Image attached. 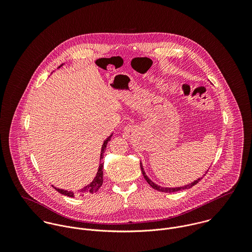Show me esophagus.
Wrapping results in <instances>:
<instances>
[{
    "label": "esophagus",
    "instance_id": "esophagus-1",
    "mask_svg": "<svg viewBox=\"0 0 252 252\" xmlns=\"http://www.w3.org/2000/svg\"><path fill=\"white\" fill-rule=\"evenodd\" d=\"M133 134H134V128L132 126L129 125V126H126L124 128V136L126 138H130Z\"/></svg>",
    "mask_w": 252,
    "mask_h": 252
}]
</instances>
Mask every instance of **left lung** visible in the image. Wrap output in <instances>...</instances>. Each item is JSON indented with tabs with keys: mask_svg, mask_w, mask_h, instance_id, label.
Returning a JSON list of instances; mask_svg holds the SVG:
<instances>
[{
	"mask_svg": "<svg viewBox=\"0 0 252 252\" xmlns=\"http://www.w3.org/2000/svg\"><path fill=\"white\" fill-rule=\"evenodd\" d=\"M141 170H142V173H143V176H144V179L145 180L147 181V183L153 188V189H155V190H158V191H160V192H177V191H180V190H184V189H189V188H191L192 186H194L195 184H197L200 180H202V178H200V179H198V180H194L193 182H191V183H189V184H187V185H184V186H180V187H174V188H172V187H161L160 185H157L156 183H154L152 180H150L147 176H146V174H145V172H144V167H143V164H142V162H141ZM205 176V175H204Z\"/></svg>",
	"mask_w": 252,
	"mask_h": 252,
	"instance_id": "left-lung-1",
	"label": "left lung"
}]
</instances>
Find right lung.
Here are the masks:
<instances>
[{"label": "right lung", "mask_w": 252, "mask_h": 252, "mask_svg": "<svg viewBox=\"0 0 252 252\" xmlns=\"http://www.w3.org/2000/svg\"><path fill=\"white\" fill-rule=\"evenodd\" d=\"M64 64H62L61 66L58 67L61 68ZM112 137V134L107 138L105 141H104V144L102 145V149H101V155H100V164H99V167H98V172L96 174V177L94 178V180L92 182H90L89 184H87L85 187H83L82 189H80L77 193H74L72 191H68V190H64V189H60V188H57L55 186H53L56 191H58L59 193H61L62 195H65V196H68V197H74L75 195H78V196H84V195H89V194H93V193H96L99 188L102 186L103 184V177H104V174H103V165L104 163H102V159L104 157V152L106 151V147H107V144L108 142L110 141V138Z\"/></svg>", "instance_id": "1"}]
</instances>
